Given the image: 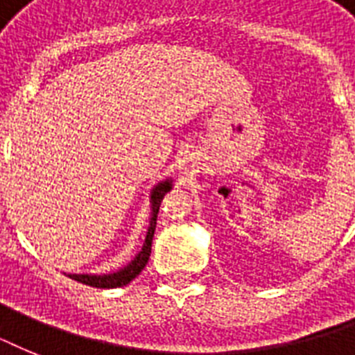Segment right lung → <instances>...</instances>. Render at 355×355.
I'll return each instance as SVG.
<instances>
[{
	"mask_svg": "<svg viewBox=\"0 0 355 355\" xmlns=\"http://www.w3.org/2000/svg\"><path fill=\"white\" fill-rule=\"evenodd\" d=\"M173 188V178L166 177L162 178L160 182H156L153 186L149 193V225H147V232H145V241L144 247L139 248V252L134 256L127 265L119 267L118 270H112V272H101V275H88V272H83V275H73V272H68L69 278L80 282V284H86V286L99 287V289H114V287H123L127 286L128 282L134 280L136 276L144 270V267L149 261L150 256V245H153V236H155L156 228V216H158V208H160V202L164 199V195Z\"/></svg>",
	"mask_w": 355,
	"mask_h": 355,
	"instance_id": "add662e5",
	"label": "right lung"
}]
</instances>
